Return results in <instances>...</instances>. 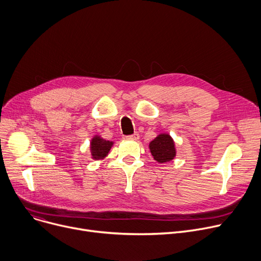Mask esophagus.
I'll return each mask as SVG.
<instances>
[{"label":"esophagus","mask_w":261,"mask_h":261,"mask_svg":"<svg viewBox=\"0 0 261 261\" xmlns=\"http://www.w3.org/2000/svg\"><path fill=\"white\" fill-rule=\"evenodd\" d=\"M127 138H128V140H131V141H138V138H140V134H138L137 132H135L134 134L128 136Z\"/></svg>","instance_id":"1"}]
</instances>
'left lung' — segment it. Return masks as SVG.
<instances>
[{"label":"left lung","instance_id":"obj_1","mask_svg":"<svg viewBox=\"0 0 261 261\" xmlns=\"http://www.w3.org/2000/svg\"><path fill=\"white\" fill-rule=\"evenodd\" d=\"M149 149L153 159L160 164L169 163L174 160L176 156L175 142L170 134L165 132L160 133L150 142Z\"/></svg>","mask_w":261,"mask_h":261}]
</instances>
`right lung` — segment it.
Listing matches in <instances>:
<instances>
[{
    "instance_id": "right-lung-1",
    "label": "right lung",
    "mask_w": 261,
    "mask_h": 261,
    "mask_svg": "<svg viewBox=\"0 0 261 261\" xmlns=\"http://www.w3.org/2000/svg\"><path fill=\"white\" fill-rule=\"evenodd\" d=\"M114 142L106 141L99 135H94L90 141L91 159L94 161H102L110 152Z\"/></svg>"
}]
</instances>
